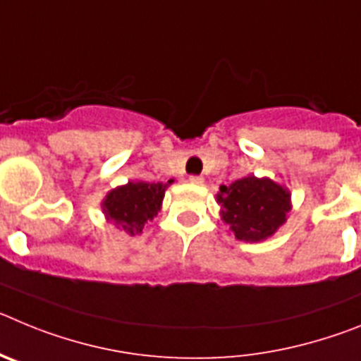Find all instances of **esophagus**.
<instances>
[{
	"label": "esophagus",
	"mask_w": 361,
	"mask_h": 361,
	"mask_svg": "<svg viewBox=\"0 0 361 361\" xmlns=\"http://www.w3.org/2000/svg\"><path fill=\"white\" fill-rule=\"evenodd\" d=\"M190 183H191V184H202V183H204V178L200 177V175H191V177H190Z\"/></svg>",
	"instance_id": "1"
}]
</instances>
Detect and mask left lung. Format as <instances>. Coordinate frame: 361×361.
Wrapping results in <instances>:
<instances>
[{
	"label": "left lung",
	"instance_id": "left-lung-1",
	"mask_svg": "<svg viewBox=\"0 0 361 361\" xmlns=\"http://www.w3.org/2000/svg\"><path fill=\"white\" fill-rule=\"evenodd\" d=\"M222 220L238 240L258 242L271 237L286 222L289 191L269 178L245 177L229 186H220L216 195Z\"/></svg>",
	"mask_w": 361,
	"mask_h": 361
}]
</instances>
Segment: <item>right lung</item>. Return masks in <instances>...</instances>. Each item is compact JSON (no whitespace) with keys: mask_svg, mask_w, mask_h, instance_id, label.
I'll list each match as a JSON object with an SVG mask.
<instances>
[{"mask_svg":"<svg viewBox=\"0 0 361 361\" xmlns=\"http://www.w3.org/2000/svg\"><path fill=\"white\" fill-rule=\"evenodd\" d=\"M168 183H128L117 190H111L103 202V209L111 222L130 235H139L148 220L161 209L162 197Z\"/></svg>","mask_w":361,"mask_h":361,"instance_id":"1","label":"right lung"}]
</instances>
